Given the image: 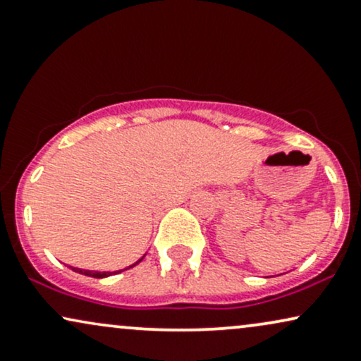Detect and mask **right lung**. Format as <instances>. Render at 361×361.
<instances>
[{
	"label": "right lung",
	"instance_id": "add662e5",
	"mask_svg": "<svg viewBox=\"0 0 361 361\" xmlns=\"http://www.w3.org/2000/svg\"><path fill=\"white\" fill-rule=\"evenodd\" d=\"M144 257H145V255L142 256L139 261H135V262H133V264L128 266V268H133V266L139 264V262H140L142 259H144ZM128 268H123V269H118V271H92V269H82V268H73V266H70V269L77 271V273H80V274L90 276V278H97V279H100V278H109V276L118 274V273H122V271H126V269H128Z\"/></svg>",
	"mask_w": 361,
	"mask_h": 361
}]
</instances>
